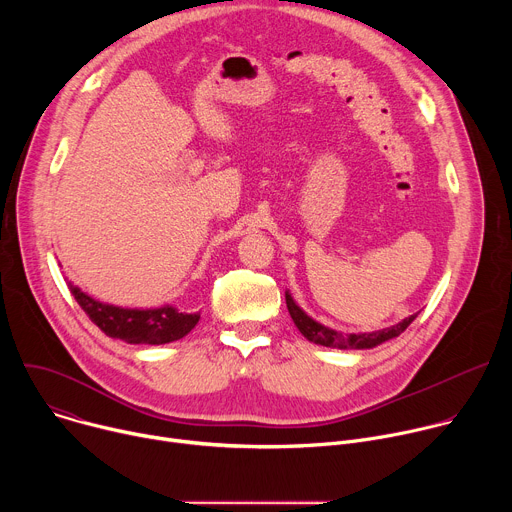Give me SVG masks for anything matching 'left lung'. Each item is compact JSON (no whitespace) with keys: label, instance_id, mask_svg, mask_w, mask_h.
<instances>
[{"label":"left lung","instance_id":"obj_1","mask_svg":"<svg viewBox=\"0 0 512 512\" xmlns=\"http://www.w3.org/2000/svg\"><path fill=\"white\" fill-rule=\"evenodd\" d=\"M285 304L289 310L291 320L298 326V330L302 332L304 338H308L314 344L320 346H330V348H340V350H364V348H375L391 338H397L401 332L407 330V326L417 318V314L401 320L395 326L383 328V330H375V332H358V334H342L338 330H332L320 322H316L314 318H310L298 304L296 300L291 298L289 291H285Z\"/></svg>","mask_w":512,"mask_h":512}]
</instances>
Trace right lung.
<instances>
[{
    "instance_id": "add662e5",
    "label": "right lung",
    "mask_w": 512,
    "mask_h": 512,
    "mask_svg": "<svg viewBox=\"0 0 512 512\" xmlns=\"http://www.w3.org/2000/svg\"><path fill=\"white\" fill-rule=\"evenodd\" d=\"M70 294L107 336L127 344H168L184 338L200 320V312H182L172 304L160 308H121L99 302L68 281Z\"/></svg>"
}]
</instances>
